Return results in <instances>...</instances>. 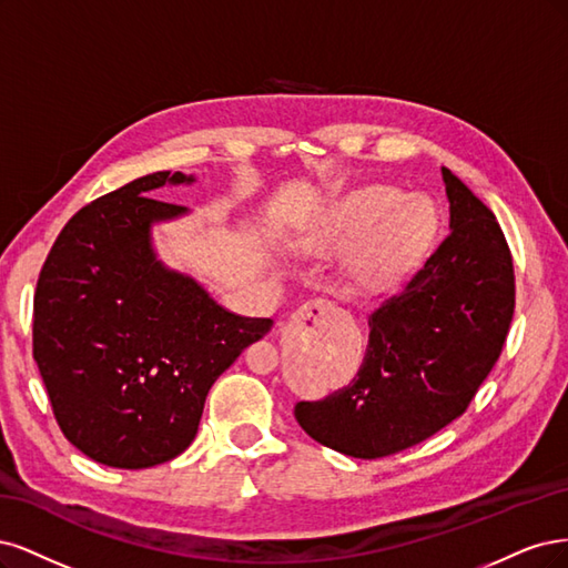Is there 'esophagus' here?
Here are the masks:
<instances>
[{"label":"esophagus","instance_id":"34e87169","mask_svg":"<svg viewBox=\"0 0 568 568\" xmlns=\"http://www.w3.org/2000/svg\"><path fill=\"white\" fill-rule=\"evenodd\" d=\"M337 314H339V308L333 302L311 300V302L302 304L295 311V314H292V321L308 323V325H314V327H323V325L331 323L333 318H337Z\"/></svg>","mask_w":568,"mask_h":568}]
</instances>
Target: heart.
<instances>
[{
    "label": "heart",
    "mask_w": 568,
    "mask_h": 568,
    "mask_svg": "<svg viewBox=\"0 0 568 568\" xmlns=\"http://www.w3.org/2000/svg\"><path fill=\"white\" fill-rule=\"evenodd\" d=\"M436 212L425 197H410L392 186H365L346 195L323 229L304 247L325 252L359 241L344 264L354 290H375L396 281L429 247Z\"/></svg>",
    "instance_id": "obj_1"
}]
</instances>
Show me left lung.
<instances>
[{
	"label": "left lung",
	"mask_w": 568,
	"mask_h": 568,
	"mask_svg": "<svg viewBox=\"0 0 568 568\" xmlns=\"http://www.w3.org/2000/svg\"><path fill=\"white\" fill-rule=\"evenodd\" d=\"M450 233L368 316L356 377L295 417L314 442L375 460L460 417L496 365L515 314V266L493 212L442 168Z\"/></svg>",
	"instance_id": "1"
}]
</instances>
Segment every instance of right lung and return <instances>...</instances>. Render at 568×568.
<instances>
[{"instance_id":"1","label":"right lung","mask_w":568,"mask_h":568,"mask_svg":"<svg viewBox=\"0 0 568 568\" xmlns=\"http://www.w3.org/2000/svg\"><path fill=\"white\" fill-rule=\"evenodd\" d=\"M193 181L155 172L89 203L40 273L32 356L68 442L108 467L184 453L216 377L273 325L233 314L158 260L153 226L189 210L151 195Z\"/></svg>"}]
</instances>
